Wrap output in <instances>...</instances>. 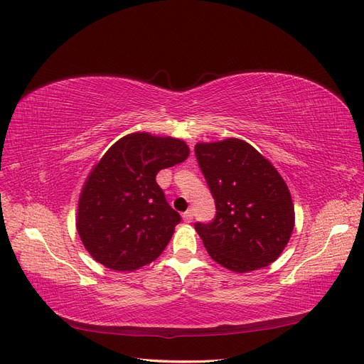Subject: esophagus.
I'll use <instances>...</instances> for the list:
<instances>
[{"instance_id":"34e87169","label":"esophagus","mask_w":364,"mask_h":364,"mask_svg":"<svg viewBox=\"0 0 364 364\" xmlns=\"http://www.w3.org/2000/svg\"><path fill=\"white\" fill-rule=\"evenodd\" d=\"M183 220L187 222V223H191V222L193 220V211H192V210L184 211V213H183Z\"/></svg>"}]
</instances>
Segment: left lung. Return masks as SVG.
I'll list each match as a JSON object with an SVG mask.
<instances>
[{
	"mask_svg": "<svg viewBox=\"0 0 364 364\" xmlns=\"http://www.w3.org/2000/svg\"><path fill=\"white\" fill-rule=\"evenodd\" d=\"M195 154L216 204L211 222L195 223L210 257L235 273L274 262L294 230L292 199L276 168L234 138L198 144Z\"/></svg>",
	"mask_w": 364,
	"mask_h": 364,
	"instance_id": "1",
	"label": "left lung"
}]
</instances>
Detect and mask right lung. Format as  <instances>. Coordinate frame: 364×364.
Here are the masks:
<instances>
[{
  "mask_svg": "<svg viewBox=\"0 0 364 364\" xmlns=\"http://www.w3.org/2000/svg\"><path fill=\"white\" fill-rule=\"evenodd\" d=\"M187 156L183 141L148 133L127 134L105 153L80 193L76 222L94 259L133 272L165 250L181 216L168 204L156 175Z\"/></svg>",
  "mask_w": 364,
  "mask_h": 364,
  "instance_id": "right-lung-1",
  "label": "right lung"
}]
</instances>
